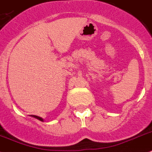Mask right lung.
<instances>
[{
  "instance_id": "right-lung-1",
  "label": "right lung",
  "mask_w": 152,
  "mask_h": 152,
  "mask_svg": "<svg viewBox=\"0 0 152 152\" xmlns=\"http://www.w3.org/2000/svg\"><path fill=\"white\" fill-rule=\"evenodd\" d=\"M33 117H34V118H37V119H38V120H40V121H43V119L41 118H40V117H38V116H36V115H33Z\"/></svg>"
}]
</instances>
